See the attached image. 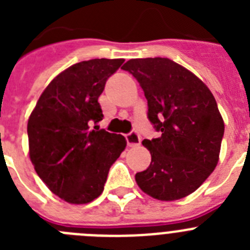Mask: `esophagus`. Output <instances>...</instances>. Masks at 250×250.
Wrapping results in <instances>:
<instances>
[{
	"label": "esophagus",
	"mask_w": 250,
	"mask_h": 250,
	"mask_svg": "<svg viewBox=\"0 0 250 250\" xmlns=\"http://www.w3.org/2000/svg\"><path fill=\"white\" fill-rule=\"evenodd\" d=\"M125 138H126L127 145H129V146H131V147L139 146V145H140V143H141L140 135H139V134L136 131L129 132V134H127V135L125 136Z\"/></svg>",
	"instance_id": "obj_1"
}]
</instances>
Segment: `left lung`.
<instances>
[{
	"label": "left lung",
	"mask_w": 250,
	"mask_h": 250,
	"mask_svg": "<svg viewBox=\"0 0 250 250\" xmlns=\"http://www.w3.org/2000/svg\"><path fill=\"white\" fill-rule=\"evenodd\" d=\"M123 70L138 80L156 139L143 141L151 163L136 173L140 189L158 200L195 191L219 160L224 123L210 90L193 72L163 57L129 60Z\"/></svg>",
	"instance_id": "left-lung-1"
}]
</instances>
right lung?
<instances>
[{"mask_svg":"<svg viewBox=\"0 0 250 250\" xmlns=\"http://www.w3.org/2000/svg\"><path fill=\"white\" fill-rule=\"evenodd\" d=\"M124 61L94 59L70 66L48 83L31 112V161L65 202L86 204L100 196L110 167L126 146L124 136L98 126L104 118L99 96Z\"/></svg>","mask_w":250,"mask_h":250,"instance_id":"obj_1","label":"right lung"}]
</instances>
